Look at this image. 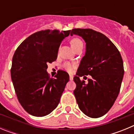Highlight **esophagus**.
Returning <instances> with one entry per match:
<instances>
[{
	"instance_id": "esophagus-1",
	"label": "esophagus",
	"mask_w": 134,
	"mask_h": 134,
	"mask_svg": "<svg viewBox=\"0 0 134 134\" xmlns=\"http://www.w3.org/2000/svg\"><path fill=\"white\" fill-rule=\"evenodd\" d=\"M70 80H71V81L73 80V76L70 75Z\"/></svg>"
}]
</instances>
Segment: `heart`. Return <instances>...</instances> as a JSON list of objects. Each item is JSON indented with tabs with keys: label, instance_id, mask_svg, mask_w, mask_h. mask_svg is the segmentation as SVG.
Here are the masks:
<instances>
[{
	"label": "heart",
	"instance_id": "b5f03b06",
	"mask_svg": "<svg viewBox=\"0 0 134 134\" xmlns=\"http://www.w3.org/2000/svg\"><path fill=\"white\" fill-rule=\"evenodd\" d=\"M70 44L72 48L75 50V49H76L80 47V46H83V42H82V41L80 39L78 38V37H74V38L71 40ZM62 67L66 71H68L69 72H72L74 70V68H76V64H75L68 62H66L64 64Z\"/></svg>",
	"mask_w": 134,
	"mask_h": 134
}]
</instances>
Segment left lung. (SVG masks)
Segmentation results:
<instances>
[{
  "instance_id": "left-lung-1",
  "label": "left lung",
  "mask_w": 134,
  "mask_h": 134,
  "mask_svg": "<svg viewBox=\"0 0 134 134\" xmlns=\"http://www.w3.org/2000/svg\"><path fill=\"white\" fill-rule=\"evenodd\" d=\"M79 35L86 42V53L80 62L74 94L79 107L92 118L102 117L111 108L120 91L124 74L120 52L107 37L91 29H73L71 35ZM92 76L86 84L80 76ZM86 77V76H84Z\"/></svg>"
}]
</instances>
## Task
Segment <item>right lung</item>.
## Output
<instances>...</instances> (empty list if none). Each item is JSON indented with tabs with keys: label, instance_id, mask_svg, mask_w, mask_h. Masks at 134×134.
<instances>
[{
	"label": "right lung",
	"instance_id": "obj_1",
	"mask_svg": "<svg viewBox=\"0 0 134 134\" xmlns=\"http://www.w3.org/2000/svg\"><path fill=\"white\" fill-rule=\"evenodd\" d=\"M70 30L46 29L29 36L19 46L12 60L11 79L23 108L31 115L46 116L60 103L69 75L58 70L50 78L48 64L55 61L62 40Z\"/></svg>",
	"mask_w": 134,
	"mask_h": 134
}]
</instances>
